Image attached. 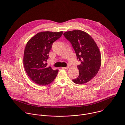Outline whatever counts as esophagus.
<instances>
[{
	"instance_id": "1",
	"label": "esophagus",
	"mask_w": 125,
	"mask_h": 125,
	"mask_svg": "<svg viewBox=\"0 0 125 125\" xmlns=\"http://www.w3.org/2000/svg\"><path fill=\"white\" fill-rule=\"evenodd\" d=\"M69 68V66H67V67H62V68L63 69H68Z\"/></svg>"
}]
</instances>
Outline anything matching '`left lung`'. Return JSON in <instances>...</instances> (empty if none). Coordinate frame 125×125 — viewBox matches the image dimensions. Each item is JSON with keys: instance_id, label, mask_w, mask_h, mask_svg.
Segmentation results:
<instances>
[{"instance_id": "1", "label": "left lung", "mask_w": 125, "mask_h": 125, "mask_svg": "<svg viewBox=\"0 0 125 125\" xmlns=\"http://www.w3.org/2000/svg\"><path fill=\"white\" fill-rule=\"evenodd\" d=\"M64 37L72 44L78 60V77L73 80L77 84H82L92 80L97 74L101 63L100 52L90 34L78 30L64 33Z\"/></svg>"}]
</instances>
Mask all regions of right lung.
<instances>
[{
    "label": "right lung",
    "mask_w": 125,
    "mask_h": 125,
    "mask_svg": "<svg viewBox=\"0 0 125 125\" xmlns=\"http://www.w3.org/2000/svg\"><path fill=\"white\" fill-rule=\"evenodd\" d=\"M63 32H40L27 43L24 53V66L29 78L37 84L47 85L57 76L58 70L48 67L45 62L53 43L61 37Z\"/></svg>",
    "instance_id": "add662e5"
}]
</instances>
